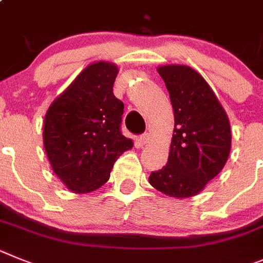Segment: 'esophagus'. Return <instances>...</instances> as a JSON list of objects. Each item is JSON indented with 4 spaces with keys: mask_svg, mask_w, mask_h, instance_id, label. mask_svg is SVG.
<instances>
[{
    "mask_svg": "<svg viewBox=\"0 0 263 263\" xmlns=\"http://www.w3.org/2000/svg\"><path fill=\"white\" fill-rule=\"evenodd\" d=\"M149 139H151V134H148V132H144V134L140 135V137H139V141H140L141 144H146L149 141Z\"/></svg>",
    "mask_w": 263,
    "mask_h": 263,
    "instance_id": "34e87169",
    "label": "esophagus"
}]
</instances>
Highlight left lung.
Here are the masks:
<instances>
[{"mask_svg": "<svg viewBox=\"0 0 263 263\" xmlns=\"http://www.w3.org/2000/svg\"><path fill=\"white\" fill-rule=\"evenodd\" d=\"M174 111L166 166L149 183L174 198L199 194L221 172L231 152V126L219 99L196 70L184 65L158 68Z\"/></svg>", "mask_w": 263, "mask_h": 263, "instance_id": "left-lung-1", "label": "left lung"}]
</instances>
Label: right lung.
I'll list each match as a JSON object with an SVG mask.
<instances>
[{
  "label": "right lung",
  "mask_w": 263,
  "mask_h": 263,
  "mask_svg": "<svg viewBox=\"0 0 263 263\" xmlns=\"http://www.w3.org/2000/svg\"><path fill=\"white\" fill-rule=\"evenodd\" d=\"M117 74L114 64H91L47 111L44 149L55 174L70 191L84 194L101 187L115 161L134 145L120 129L124 105L112 91Z\"/></svg>",
  "instance_id": "right-lung-1"
}]
</instances>
